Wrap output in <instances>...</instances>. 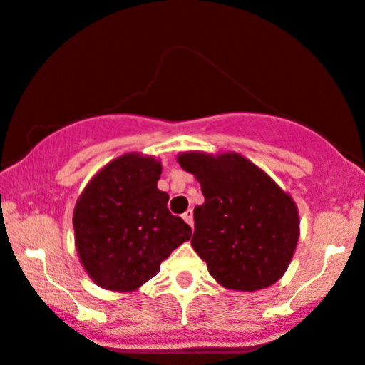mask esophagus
I'll use <instances>...</instances> for the list:
<instances>
[{
	"mask_svg": "<svg viewBox=\"0 0 365 365\" xmlns=\"http://www.w3.org/2000/svg\"><path fill=\"white\" fill-rule=\"evenodd\" d=\"M182 217H183V221L188 222V225H190L192 227H194V210H192V209H188L187 212L183 214Z\"/></svg>",
	"mask_w": 365,
	"mask_h": 365,
	"instance_id": "esophagus-1",
	"label": "esophagus"
}]
</instances>
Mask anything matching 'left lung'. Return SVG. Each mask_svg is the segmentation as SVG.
<instances>
[{
    "label": "left lung",
    "mask_w": 365,
    "mask_h": 365,
    "mask_svg": "<svg viewBox=\"0 0 365 365\" xmlns=\"http://www.w3.org/2000/svg\"><path fill=\"white\" fill-rule=\"evenodd\" d=\"M178 163L199 180L192 247L219 284L257 291L282 277L299 238L291 197L247 158L183 153Z\"/></svg>",
    "instance_id": "left-lung-1"
}]
</instances>
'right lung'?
<instances>
[{
	"label": "right lung",
	"mask_w": 365,
	"mask_h": 365,
	"mask_svg": "<svg viewBox=\"0 0 365 365\" xmlns=\"http://www.w3.org/2000/svg\"><path fill=\"white\" fill-rule=\"evenodd\" d=\"M161 163L124 155L91 178L73 214L78 255L91 279L110 291H134L160 272L192 230L158 190Z\"/></svg>",
	"instance_id": "add662e5"
}]
</instances>
